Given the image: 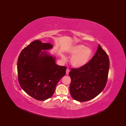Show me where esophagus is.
I'll use <instances>...</instances> for the list:
<instances>
[{"label":"esophagus","mask_w":126,"mask_h":126,"mask_svg":"<svg viewBox=\"0 0 126 126\" xmlns=\"http://www.w3.org/2000/svg\"><path fill=\"white\" fill-rule=\"evenodd\" d=\"M69 71H70V70H69V68H67L66 69V75H68L69 74Z\"/></svg>","instance_id":"esophagus-1"}]
</instances>
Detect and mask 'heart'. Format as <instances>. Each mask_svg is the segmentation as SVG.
<instances>
[{
	"instance_id": "obj_1",
	"label": "heart",
	"mask_w": 126,
	"mask_h": 126,
	"mask_svg": "<svg viewBox=\"0 0 126 126\" xmlns=\"http://www.w3.org/2000/svg\"><path fill=\"white\" fill-rule=\"evenodd\" d=\"M70 53L74 55L71 58L70 62L76 68H79L84 65L91 58L92 50L86 48L83 45H78L72 48Z\"/></svg>"
}]
</instances>
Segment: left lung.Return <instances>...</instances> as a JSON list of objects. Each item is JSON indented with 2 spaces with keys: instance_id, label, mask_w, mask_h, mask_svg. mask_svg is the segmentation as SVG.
Wrapping results in <instances>:
<instances>
[{
  "instance_id": "obj_1",
  "label": "left lung",
  "mask_w": 126,
  "mask_h": 126,
  "mask_svg": "<svg viewBox=\"0 0 126 126\" xmlns=\"http://www.w3.org/2000/svg\"><path fill=\"white\" fill-rule=\"evenodd\" d=\"M109 60L100 44L90 61L78 68H71L70 93L74 100L87 101L102 92L108 80Z\"/></svg>"
}]
</instances>
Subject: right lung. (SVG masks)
Returning a JSON list of instances; mask_svg holds the SVG:
<instances>
[{
    "mask_svg": "<svg viewBox=\"0 0 126 126\" xmlns=\"http://www.w3.org/2000/svg\"><path fill=\"white\" fill-rule=\"evenodd\" d=\"M52 47L49 43L36 40L24 48L17 62L18 79L23 90L37 100L51 97L56 85L65 75L66 67L55 63V58L41 50Z\"/></svg>",
    "mask_w": 126,
    "mask_h": 126,
    "instance_id": "obj_1",
    "label": "right lung"
}]
</instances>
